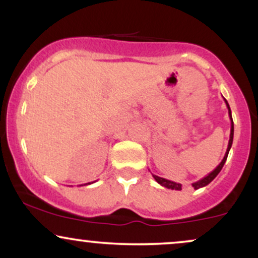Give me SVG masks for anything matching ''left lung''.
Masks as SVG:
<instances>
[{
  "instance_id": "left-lung-1",
  "label": "left lung",
  "mask_w": 258,
  "mask_h": 258,
  "mask_svg": "<svg viewBox=\"0 0 258 258\" xmlns=\"http://www.w3.org/2000/svg\"><path fill=\"white\" fill-rule=\"evenodd\" d=\"M224 102H226V105L228 108V114H229V119H230V136H229V142H228V148H227V152L224 154L223 159H222V161L220 162V165H218L217 167L215 168L212 172H210L207 176L204 177V178H201L198 180V182H194L193 184V188L194 189H199V188H203V186H206L209 183H211L212 180L216 178V176H217L218 173L221 172L222 167H223V165L226 164V160L228 158V154H229V150L230 148H232V144H233V136H234V123H233V117H232V110H230L229 108V104H228V102L226 99H224ZM154 179L156 180V182L159 183L160 185L165 186V188L167 189H172V190H182V184L180 183H176V182H172V180H168V179H165L162 178V177H159V176H155V174H153Z\"/></svg>"
}]
</instances>
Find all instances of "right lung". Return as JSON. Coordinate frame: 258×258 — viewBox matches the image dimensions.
I'll list each match as a JSON object with an SVG mask.
<instances>
[{
    "instance_id": "add662e5",
    "label": "right lung",
    "mask_w": 258,
    "mask_h": 258,
    "mask_svg": "<svg viewBox=\"0 0 258 258\" xmlns=\"http://www.w3.org/2000/svg\"><path fill=\"white\" fill-rule=\"evenodd\" d=\"M87 184H91V183H86V185H87Z\"/></svg>"
}]
</instances>
